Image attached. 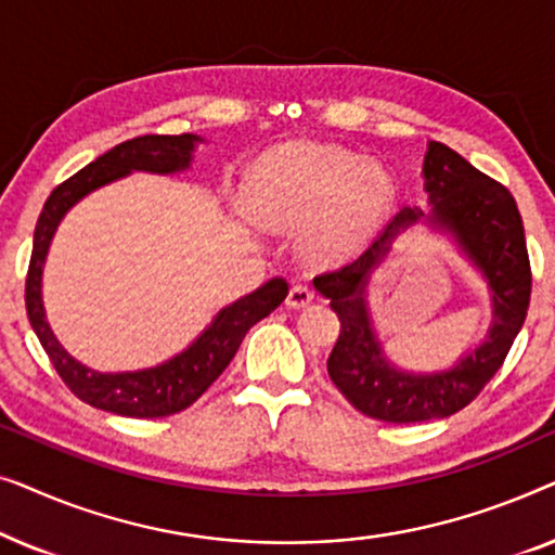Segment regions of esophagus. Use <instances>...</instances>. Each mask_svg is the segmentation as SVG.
<instances>
[{
    "label": "esophagus",
    "instance_id": "obj_1",
    "mask_svg": "<svg viewBox=\"0 0 555 555\" xmlns=\"http://www.w3.org/2000/svg\"><path fill=\"white\" fill-rule=\"evenodd\" d=\"M310 300H313V291H310V287L293 285L291 293H287V300L285 302H287V308L300 310V308H306Z\"/></svg>",
    "mask_w": 555,
    "mask_h": 555
}]
</instances>
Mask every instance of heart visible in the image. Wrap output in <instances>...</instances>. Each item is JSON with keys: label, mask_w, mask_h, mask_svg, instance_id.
Segmentation results:
<instances>
[{"label": "heart", "mask_w": 555, "mask_h": 555, "mask_svg": "<svg viewBox=\"0 0 555 555\" xmlns=\"http://www.w3.org/2000/svg\"><path fill=\"white\" fill-rule=\"evenodd\" d=\"M247 202L272 230L302 227V253L338 264L369 249L389 222L397 181L382 162L321 141L270 149L247 173Z\"/></svg>", "instance_id": "b5f03b06"}]
</instances>
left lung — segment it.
Listing matches in <instances>:
<instances>
[{
    "label": "left lung",
    "instance_id": "8db88e82",
    "mask_svg": "<svg viewBox=\"0 0 555 555\" xmlns=\"http://www.w3.org/2000/svg\"><path fill=\"white\" fill-rule=\"evenodd\" d=\"M422 177L429 209L404 207L359 260L313 280L340 321L328 356L331 382L361 414L391 424L444 420L465 409L503 366L530 302L526 232L513 194L439 141H429ZM416 221L453 240L483 278L493 308L491 328L481 344L454 367L431 375L390 363L367 308L370 275L398 234Z\"/></svg>",
    "mask_w": 555,
    "mask_h": 555
}]
</instances>
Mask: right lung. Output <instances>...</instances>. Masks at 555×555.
<instances>
[{"label":"right lung","instance_id":"1","mask_svg":"<svg viewBox=\"0 0 555 555\" xmlns=\"http://www.w3.org/2000/svg\"><path fill=\"white\" fill-rule=\"evenodd\" d=\"M204 139L196 133L181 135H139V139L124 141L93 164L80 169L75 177L63 181L44 202L42 215L35 227L33 260H29L25 302L27 318L33 331L48 351L52 366L67 384L75 397L86 404L113 412L133 420H158V416L177 414L181 409L192 406L217 376L230 366L245 333L257 321L268 318L287 295V283L283 278H272L257 287L255 293L224 306L211 318V323L171 359L156 366L135 371H98L80 363L60 344L52 333L42 302V270L48 260L52 237H55L60 222L67 211L95 189L128 177L133 171L146 173H179L192 169L196 143Z\"/></svg>","mask_w":555,"mask_h":555}]
</instances>
